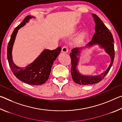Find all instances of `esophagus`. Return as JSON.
<instances>
[{
	"instance_id": "1",
	"label": "esophagus",
	"mask_w": 122,
	"mask_h": 122,
	"mask_svg": "<svg viewBox=\"0 0 122 122\" xmlns=\"http://www.w3.org/2000/svg\"><path fill=\"white\" fill-rule=\"evenodd\" d=\"M62 51L63 53H68V49L67 46H64L62 48Z\"/></svg>"
}]
</instances>
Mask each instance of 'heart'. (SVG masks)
<instances>
[{
    "mask_svg": "<svg viewBox=\"0 0 122 122\" xmlns=\"http://www.w3.org/2000/svg\"><path fill=\"white\" fill-rule=\"evenodd\" d=\"M84 35H85V33H84V32H83V33H82L80 34V36H79V38L80 39H81V38H82V37H83Z\"/></svg>",
    "mask_w": 122,
    "mask_h": 122,
    "instance_id": "obj_1",
    "label": "heart"
}]
</instances>
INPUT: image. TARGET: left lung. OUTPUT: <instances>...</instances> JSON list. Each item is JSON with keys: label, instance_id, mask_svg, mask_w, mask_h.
<instances>
[{"label": "left lung", "instance_id": "left-lung-1", "mask_svg": "<svg viewBox=\"0 0 122 122\" xmlns=\"http://www.w3.org/2000/svg\"><path fill=\"white\" fill-rule=\"evenodd\" d=\"M95 23V33L92 36V40L86 45L85 47H76L71 49L70 53L71 61V74L74 81L76 83L82 85L93 84L100 82L110 71L115 58L114 40L111 33L105 26L103 21L96 14H92ZM98 44L101 48L105 49L110 56L111 62L108 68L103 73L97 76H84L80 73L77 69V65L79 59V56L82 50L84 48H88Z\"/></svg>", "mask_w": 122, "mask_h": 122}]
</instances>
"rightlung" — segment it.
Returning <instances> with one entry per match:
<instances>
[{
  "label": "right lung",
  "mask_w": 122,
  "mask_h": 122,
  "mask_svg": "<svg viewBox=\"0 0 122 122\" xmlns=\"http://www.w3.org/2000/svg\"><path fill=\"white\" fill-rule=\"evenodd\" d=\"M34 16L28 15L19 26L14 29L7 46V55L10 67L16 78L20 81L32 85L45 83L48 79L51 67L61 51L59 47L54 50L44 49L35 60L25 67H19L15 65L12 59V49L18 30L28 22Z\"/></svg>",
  "instance_id": "right-lung-1"
}]
</instances>
